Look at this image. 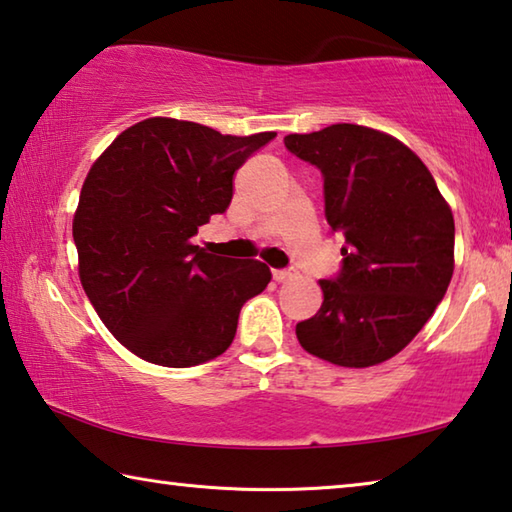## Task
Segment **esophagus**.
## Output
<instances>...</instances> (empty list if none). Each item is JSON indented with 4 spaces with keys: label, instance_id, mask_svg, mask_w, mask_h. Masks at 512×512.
Segmentation results:
<instances>
[{
    "label": "esophagus",
    "instance_id": "34e87169",
    "mask_svg": "<svg viewBox=\"0 0 512 512\" xmlns=\"http://www.w3.org/2000/svg\"><path fill=\"white\" fill-rule=\"evenodd\" d=\"M291 271H289V268H275V271H273V280L275 282H287V280H291Z\"/></svg>",
    "mask_w": 512,
    "mask_h": 512
}]
</instances>
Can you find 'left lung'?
Returning <instances> with one entry per match:
<instances>
[{"label": "left lung", "instance_id": "obj_1", "mask_svg": "<svg viewBox=\"0 0 512 512\" xmlns=\"http://www.w3.org/2000/svg\"><path fill=\"white\" fill-rule=\"evenodd\" d=\"M323 176L325 219L345 237L323 305L296 325L302 348L368 368L413 341L454 273V216L429 169L395 137L357 124L284 137Z\"/></svg>", "mask_w": 512, "mask_h": 512}]
</instances>
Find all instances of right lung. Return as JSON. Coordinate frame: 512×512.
Masks as SVG:
<instances>
[{"label":"right lung","mask_w":512,"mask_h":512,"mask_svg":"<svg viewBox=\"0 0 512 512\" xmlns=\"http://www.w3.org/2000/svg\"><path fill=\"white\" fill-rule=\"evenodd\" d=\"M275 133L221 135L151 117L126 128L85 178L74 214L81 284L137 357L189 368L219 357L239 311L266 289L255 259L205 253L192 237L232 201V176Z\"/></svg>","instance_id":"add662e5"}]
</instances>
